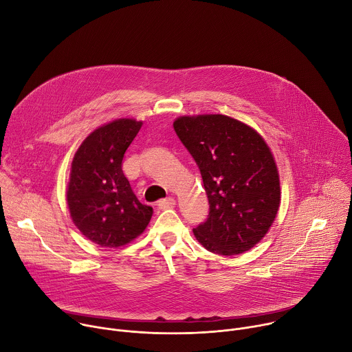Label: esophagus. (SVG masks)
Returning <instances> with one entry per match:
<instances>
[{
    "label": "esophagus",
    "instance_id": "esophagus-1",
    "mask_svg": "<svg viewBox=\"0 0 352 352\" xmlns=\"http://www.w3.org/2000/svg\"><path fill=\"white\" fill-rule=\"evenodd\" d=\"M175 205H176V201H175V198H172V197H168V198H165V199L158 201V208H160V209H169V208H173Z\"/></svg>",
    "mask_w": 352,
    "mask_h": 352
}]
</instances>
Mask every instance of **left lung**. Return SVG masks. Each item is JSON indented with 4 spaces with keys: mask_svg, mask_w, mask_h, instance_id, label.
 I'll list each match as a JSON object with an SVG mask.
<instances>
[{
    "mask_svg": "<svg viewBox=\"0 0 352 352\" xmlns=\"http://www.w3.org/2000/svg\"><path fill=\"white\" fill-rule=\"evenodd\" d=\"M173 127L198 165L209 201L208 219L192 229L195 239L226 256L251 250L280 206L278 173L265 140L226 115L180 116Z\"/></svg>",
    "mask_w": 352,
    "mask_h": 352,
    "instance_id": "1",
    "label": "left lung"
}]
</instances>
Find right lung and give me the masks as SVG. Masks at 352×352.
<instances>
[{"instance_id":"right-lung-1","label":"right lung","mask_w":352,"mask_h":352,"mask_svg":"<svg viewBox=\"0 0 352 352\" xmlns=\"http://www.w3.org/2000/svg\"><path fill=\"white\" fill-rule=\"evenodd\" d=\"M143 122L116 119L96 129L79 147L70 169L66 201L76 228L101 247H122L148 226L153 208L140 202L122 161Z\"/></svg>"}]
</instances>
